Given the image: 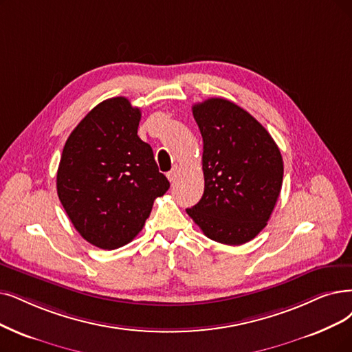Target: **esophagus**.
Instances as JSON below:
<instances>
[{"mask_svg": "<svg viewBox=\"0 0 352 352\" xmlns=\"http://www.w3.org/2000/svg\"><path fill=\"white\" fill-rule=\"evenodd\" d=\"M177 176H179V167L177 166H175L170 172L167 173V179L172 182V184H175V182L177 180Z\"/></svg>", "mask_w": 352, "mask_h": 352, "instance_id": "1", "label": "esophagus"}]
</instances>
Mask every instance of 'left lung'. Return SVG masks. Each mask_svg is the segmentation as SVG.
<instances>
[{
  "label": "left lung",
  "mask_w": 352,
  "mask_h": 352,
  "mask_svg": "<svg viewBox=\"0 0 352 352\" xmlns=\"http://www.w3.org/2000/svg\"><path fill=\"white\" fill-rule=\"evenodd\" d=\"M192 112L204 140L205 189L186 212L210 240L245 244L265 227L282 190V154L269 131L228 100L209 98Z\"/></svg>",
  "instance_id": "left-lung-1"
}]
</instances>
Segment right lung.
Returning <instances> with one entry per match:
<instances>
[{"label":"right lung","instance_id":"right-lung-1","mask_svg":"<svg viewBox=\"0 0 352 352\" xmlns=\"http://www.w3.org/2000/svg\"><path fill=\"white\" fill-rule=\"evenodd\" d=\"M142 111L124 96L91 109L66 140L58 168L59 199L92 245L116 250L143 230L153 202L170 184L137 135Z\"/></svg>","mask_w":352,"mask_h":352}]
</instances>
